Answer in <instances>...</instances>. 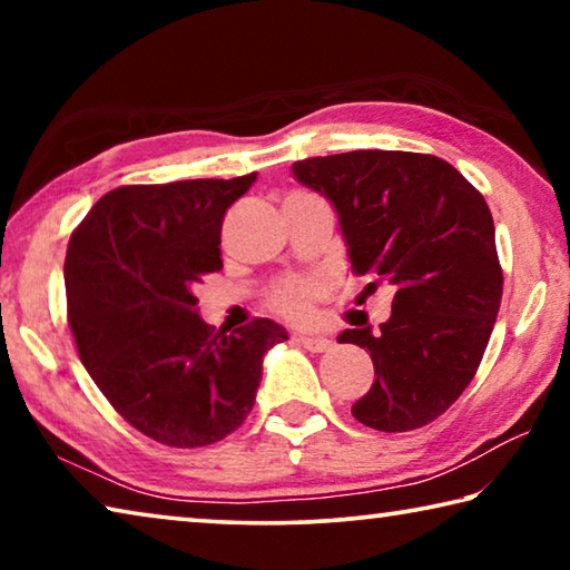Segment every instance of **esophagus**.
Returning <instances> with one entry per match:
<instances>
[{
	"label": "esophagus",
	"instance_id": "34e87169",
	"mask_svg": "<svg viewBox=\"0 0 570 570\" xmlns=\"http://www.w3.org/2000/svg\"><path fill=\"white\" fill-rule=\"evenodd\" d=\"M296 342L308 352H326L332 346V342L326 340V336H296Z\"/></svg>",
	"mask_w": 570,
	"mask_h": 570
}]
</instances>
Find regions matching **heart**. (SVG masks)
Here are the masks:
<instances>
[{"label": "heart", "mask_w": 570, "mask_h": 570, "mask_svg": "<svg viewBox=\"0 0 570 570\" xmlns=\"http://www.w3.org/2000/svg\"><path fill=\"white\" fill-rule=\"evenodd\" d=\"M322 292L320 278H284L274 286L272 302L274 312H278L284 320L292 322H306L312 316V304L314 298Z\"/></svg>", "instance_id": "heart-1"}]
</instances>
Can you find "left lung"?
Returning <instances> with one entry per match:
<instances>
[{"label":"left lung","mask_w":570,"mask_h":570,"mask_svg":"<svg viewBox=\"0 0 570 570\" xmlns=\"http://www.w3.org/2000/svg\"><path fill=\"white\" fill-rule=\"evenodd\" d=\"M292 168L334 204L352 274L370 278L366 294L382 282L394 288L380 334H340V344L370 352L377 374L352 414L380 432L424 428L475 377L503 296L485 198L428 153L352 150Z\"/></svg>","instance_id":"obj_1"}]
</instances>
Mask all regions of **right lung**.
Segmentation results:
<instances>
[{
    "instance_id": "obj_1",
    "label": "right lung",
    "mask_w": 570,
    "mask_h": 570,
    "mask_svg": "<svg viewBox=\"0 0 570 570\" xmlns=\"http://www.w3.org/2000/svg\"><path fill=\"white\" fill-rule=\"evenodd\" d=\"M254 180L120 186L70 236L67 324L80 362L112 410L160 445L230 435L254 407L262 356L286 340L262 316L228 334L196 314V286L224 268L226 210Z\"/></svg>"
}]
</instances>
